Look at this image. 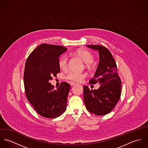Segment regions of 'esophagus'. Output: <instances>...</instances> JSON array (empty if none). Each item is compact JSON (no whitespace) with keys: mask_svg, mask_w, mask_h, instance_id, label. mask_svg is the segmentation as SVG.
I'll return each instance as SVG.
<instances>
[{"mask_svg":"<svg viewBox=\"0 0 148 148\" xmlns=\"http://www.w3.org/2000/svg\"><path fill=\"white\" fill-rule=\"evenodd\" d=\"M69 84L71 85V86H73V85H75L76 84V83H74V82H70Z\"/></svg>","mask_w":148,"mask_h":148,"instance_id":"34e87169","label":"esophagus"}]
</instances>
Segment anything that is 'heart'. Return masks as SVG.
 Segmentation results:
<instances>
[{"mask_svg": "<svg viewBox=\"0 0 148 148\" xmlns=\"http://www.w3.org/2000/svg\"><path fill=\"white\" fill-rule=\"evenodd\" d=\"M75 54L80 58L86 64L87 66L90 65L94 60L93 55L87 50L79 49L75 52ZM58 65L61 69L65 70L68 67V58L65 55L60 57L58 60ZM85 75L83 73L76 72L73 71L69 72L66 76V78L71 82H80L84 78Z\"/></svg>", "mask_w": 148, "mask_h": 148, "instance_id": "1", "label": "heart"}]
</instances>
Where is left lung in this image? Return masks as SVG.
I'll return each mask as SVG.
<instances>
[{
	"mask_svg": "<svg viewBox=\"0 0 148 148\" xmlns=\"http://www.w3.org/2000/svg\"><path fill=\"white\" fill-rule=\"evenodd\" d=\"M87 47L97 51L99 63L94 77L89 83L100 84L97 89L90 90L83 86L84 101L86 109L97 116L109 113L118 103L121 89V82L118 75L116 62L110 52L99 45H87Z\"/></svg>",
	"mask_w": 148,
	"mask_h": 148,
	"instance_id": "obj_1",
	"label": "left lung"
}]
</instances>
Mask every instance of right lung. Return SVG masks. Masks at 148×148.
<instances>
[{
    "label": "right lung",
    "mask_w": 148,
    "mask_h": 148,
    "mask_svg": "<svg viewBox=\"0 0 148 148\" xmlns=\"http://www.w3.org/2000/svg\"><path fill=\"white\" fill-rule=\"evenodd\" d=\"M67 50L61 45L42 44L27 59L24 84L26 97L35 110L42 117L55 119L66 109L70 85L62 82L54 89L49 82L60 72L59 57Z\"/></svg>",
    "instance_id": "1"
}]
</instances>
